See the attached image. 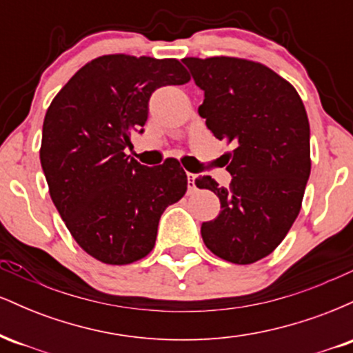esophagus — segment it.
<instances>
[{
  "label": "esophagus",
  "mask_w": 353,
  "mask_h": 353,
  "mask_svg": "<svg viewBox=\"0 0 353 353\" xmlns=\"http://www.w3.org/2000/svg\"><path fill=\"white\" fill-rule=\"evenodd\" d=\"M188 182H189V190L196 189V174L188 172Z\"/></svg>",
  "instance_id": "esophagus-1"
}]
</instances>
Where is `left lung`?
<instances>
[{"label": "left lung", "mask_w": 353, "mask_h": 353, "mask_svg": "<svg viewBox=\"0 0 353 353\" xmlns=\"http://www.w3.org/2000/svg\"><path fill=\"white\" fill-rule=\"evenodd\" d=\"M182 63L204 91L205 125L236 148L228 154L229 188L210 176L196 179L221 201L219 216L202 222V241L224 261L254 264L274 252L301 212L310 176L309 117L292 84L264 64L230 56Z\"/></svg>", "instance_id": "left-lung-1"}]
</instances>
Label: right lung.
<instances>
[{
    "label": "right lung",
    "mask_w": 353,
    "mask_h": 353,
    "mask_svg": "<svg viewBox=\"0 0 353 353\" xmlns=\"http://www.w3.org/2000/svg\"><path fill=\"white\" fill-rule=\"evenodd\" d=\"M189 79L177 59L106 54L84 64L48 108L39 159L50 196L81 249L104 264L151 252L165 208L188 190L177 159L145 168L124 149L132 131L143 132L152 92Z\"/></svg>",
    "instance_id": "add662e5"
}]
</instances>
